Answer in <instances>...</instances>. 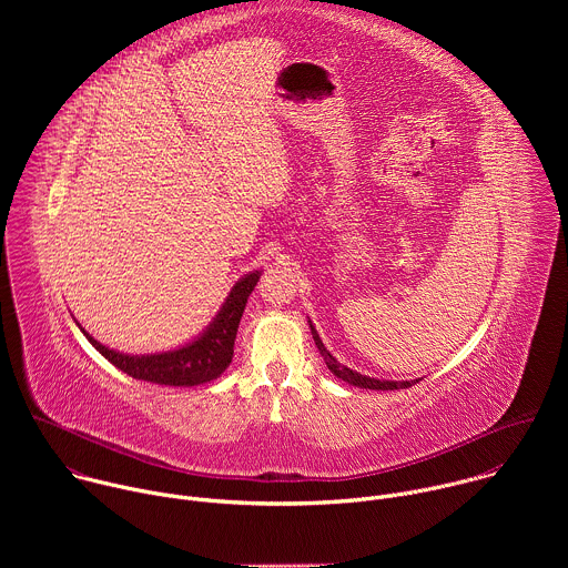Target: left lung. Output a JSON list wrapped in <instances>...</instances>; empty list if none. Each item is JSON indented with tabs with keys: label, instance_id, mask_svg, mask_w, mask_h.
<instances>
[{
	"label": "left lung",
	"instance_id": "left-lung-1",
	"mask_svg": "<svg viewBox=\"0 0 568 568\" xmlns=\"http://www.w3.org/2000/svg\"><path fill=\"white\" fill-rule=\"evenodd\" d=\"M307 323H310L312 339H314V344H316V348H318L323 362H326V366L331 368V373H333L335 377L344 379L346 384H353V386H357V388H373V390H395V388H407V386H414L416 382H420V377H418V379H402V382H395V379H377V377L362 375V373H357V371H353V368L339 364V362L331 355V351H328L326 346H323V342H321V337H318V333H316V328H314V323H312L310 318H307Z\"/></svg>",
	"mask_w": 568,
	"mask_h": 568
}]
</instances>
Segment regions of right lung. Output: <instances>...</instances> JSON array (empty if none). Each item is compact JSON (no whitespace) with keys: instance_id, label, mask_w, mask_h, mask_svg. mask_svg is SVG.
Instances as JSON below:
<instances>
[{"instance_id":"obj_1","label":"right lung","mask_w":568,"mask_h":568,"mask_svg":"<svg viewBox=\"0 0 568 568\" xmlns=\"http://www.w3.org/2000/svg\"><path fill=\"white\" fill-rule=\"evenodd\" d=\"M261 270H254L242 276L231 292L226 294L222 307L213 316L209 326L189 344L150 355H128L97 342L80 323L75 326L88 337V342L116 368L128 373L134 379L166 384V386H197L220 377L233 359V342L237 335V326L242 312H245L247 298L254 292Z\"/></svg>"}]
</instances>
